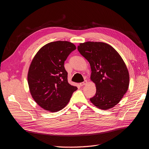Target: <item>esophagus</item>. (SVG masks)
<instances>
[{
    "mask_svg": "<svg viewBox=\"0 0 149 149\" xmlns=\"http://www.w3.org/2000/svg\"><path fill=\"white\" fill-rule=\"evenodd\" d=\"M86 83H87V81H84V82H83L80 83V84H79V85H80L81 86H84V85H85Z\"/></svg>",
    "mask_w": 149,
    "mask_h": 149,
    "instance_id": "esophagus-1",
    "label": "esophagus"
}]
</instances>
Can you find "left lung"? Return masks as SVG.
<instances>
[{
	"mask_svg": "<svg viewBox=\"0 0 149 149\" xmlns=\"http://www.w3.org/2000/svg\"><path fill=\"white\" fill-rule=\"evenodd\" d=\"M77 50L89 62L91 79L95 84L96 93L90 101L103 110L115 107L129 88V74L124 61L112 46L102 42L81 43Z\"/></svg>",
	"mask_w": 149,
	"mask_h": 149,
	"instance_id": "left-lung-1",
	"label": "left lung"
}]
</instances>
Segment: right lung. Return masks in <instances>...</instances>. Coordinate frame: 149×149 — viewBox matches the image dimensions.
I'll use <instances>...</instances> for the list:
<instances>
[{"label": "right lung", "instance_id": "obj_1", "mask_svg": "<svg viewBox=\"0 0 149 149\" xmlns=\"http://www.w3.org/2000/svg\"><path fill=\"white\" fill-rule=\"evenodd\" d=\"M76 49L66 41L49 42L42 47L30 65L28 82L36 102L44 109L57 112L63 109L77 90L68 82L64 61Z\"/></svg>", "mask_w": 149, "mask_h": 149}]
</instances>
